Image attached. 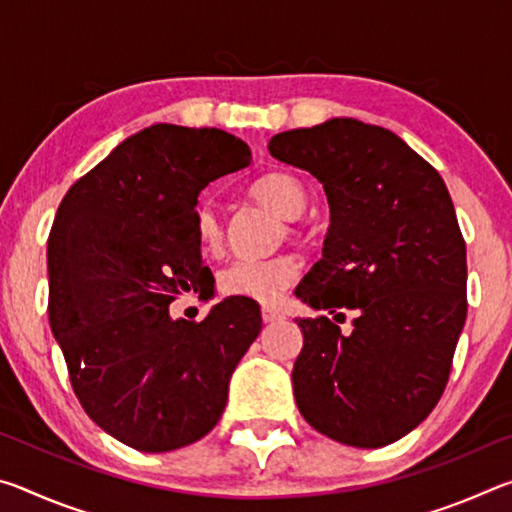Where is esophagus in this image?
<instances>
[{
	"mask_svg": "<svg viewBox=\"0 0 512 512\" xmlns=\"http://www.w3.org/2000/svg\"><path fill=\"white\" fill-rule=\"evenodd\" d=\"M282 314L277 309H271V307H264L262 309V320L264 323H275V320H280Z\"/></svg>",
	"mask_w": 512,
	"mask_h": 512,
	"instance_id": "obj_1",
	"label": "esophagus"
}]
</instances>
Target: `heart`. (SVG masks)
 <instances>
[{
	"label": "heart",
	"instance_id": "obj_1",
	"mask_svg": "<svg viewBox=\"0 0 512 512\" xmlns=\"http://www.w3.org/2000/svg\"><path fill=\"white\" fill-rule=\"evenodd\" d=\"M253 196L275 210L284 219H298L307 207V192L298 178L289 173H268L253 185ZM194 235L205 253H219L223 248L225 228L219 210L212 203H201L194 212ZM300 273L298 259L282 253L273 257L232 259L219 273V291L223 296L246 298L255 302H275L287 291Z\"/></svg>",
	"mask_w": 512,
	"mask_h": 512
}]
</instances>
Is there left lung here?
Here are the masks:
<instances>
[{
    "label": "left lung",
    "mask_w": 512,
    "mask_h": 512,
    "mask_svg": "<svg viewBox=\"0 0 512 512\" xmlns=\"http://www.w3.org/2000/svg\"><path fill=\"white\" fill-rule=\"evenodd\" d=\"M275 160L323 183V259L296 296L338 319L300 318L293 395L311 427L336 443L391 445L443 395L467 316V259L440 173L381 126L336 117L273 135ZM342 316V315H341Z\"/></svg>",
    "instance_id": "1"
}]
</instances>
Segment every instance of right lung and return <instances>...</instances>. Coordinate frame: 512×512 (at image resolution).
<instances>
[{
  "label": "right lung",
  "mask_w": 512,
  "mask_h": 512,
  "mask_svg": "<svg viewBox=\"0 0 512 512\" xmlns=\"http://www.w3.org/2000/svg\"><path fill=\"white\" fill-rule=\"evenodd\" d=\"M219 128L153 124L69 187L47 241L49 325L85 413L149 454L214 429L228 384L262 332L255 300L225 298L201 323L169 305L214 280L194 235L198 194L246 169Z\"/></svg>",
  "instance_id": "right-lung-1"
}]
</instances>
